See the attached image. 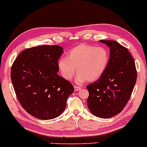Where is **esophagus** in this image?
Wrapping results in <instances>:
<instances>
[{
    "instance_id": "esophagus-1",
    "label": "esophagus",
    "mask_w": 147,
    "mask_h": 147,
    "mask_svg": "<svg viewBox=\"0 0 147 147\" xmlns=\"http://www.w3.org/2000/svg\"><path fill=\"white\" fill-rule=\"evenodd\" d=\"M74 88H75V91H79L82 89L80 87L77 86H74Z\"/></svg>"
}]
</instances>
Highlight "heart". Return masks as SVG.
Wrapping results in <instances>:
<instances>
[{"instance_id": "b5f03b06", "label": "heart", "mask_w": 147, "mask_h": 147, "mask_svg": "<svg viewBox=\"0 0 147 147\" xmlns=\"http://www.w3.org/2000/svg\"><path fill=\"white\" fill-rule=\"evenodd\" d=\"M110 59L109 51L104 46L79 44L72 48L65 57L58 61V68L62 77L71 80L76 72L77 84L85 81L95 82L106 71Z\"/></svg>"}]
</instances>
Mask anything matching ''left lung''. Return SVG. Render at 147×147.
Returning <instances> with one entry per match:
<instances>
[{
  "label": "left lung",
  "instance_id": "obj_1",
  "mask_svg": "<svg viewBox=\"0 0 147 147\" xmlns=\"http://www.w3.org/2000/svg\"><path fill=\"white\" fill-rule=\"evenodd\" d=\"M110 48L106 71L96 82L86 86L87 105L92 114L110 118L122 111L129 102L137 80V71L128 49L115 41L100 40Z\"/></svg>",
  "mask_w": 147,
  "mask_h": 147
}]
</instances>
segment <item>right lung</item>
Listing matches in <instances>:
<instances>
[{
    "label": "right lung",
    "instance_id": "1",
    "mask_svg": "<svg viewBox=\"0 0 147 147\" xmlns=\"http://www.w3.org/2000/svg\"><path fill=\"white\" fill-rule=\"evenodd\" d=\"M63 53V48L55 45L27 48L11 65V80L18 102L38 119L60 115L74 91L72 84L57 74Z\"/></svg>",
    "mask_w": 147,
    "mask_h": 147
}]
</instances>
